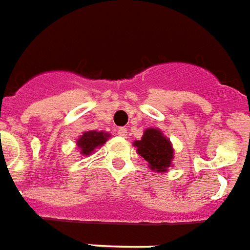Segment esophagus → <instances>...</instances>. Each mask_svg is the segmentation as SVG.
<instances>
[{
    "mask_svg": "<svg viewBox=\"0 0 250 250\" xmlns=\"http://www.w3.org/2000/svg\"><path fill=\"white\" fill-rule=\"evenodd\" d=\"M117 133H118V136H122V138H127V135H128V132H127V128H125V127L118 128Z\"/></svg>",
    "mask_w": 250,
    "mask_h": 250,
    "instance_id": "34e87169",
    "label": "esophagus"
}]
</instances>
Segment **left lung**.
Listing matches in <instances>:
<instances>
[{
  "label": "left lung",
  "mask_w": 250,
  "mask_h": 250,
  "mask_svg": "<svg viewBox=\"0 0 250 250\" xmlns=\"http://www.w3.org/2000/svg\"><path fill=\"white\" fill-rule=\"evenodd\" d=\"M133 146L138 148V153L148 161L149 167L156 171H167L173 160V148L170 142L164 136L161 131L148 128L142 140H136Z\"/></svg>",
  "instance_id": "left-lung-1"
}]
</instances>
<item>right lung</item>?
<instances>
[{
	"label": "right lung",
	"mask_w": 250,
	"mask_h": 250,
	"mask_svg": "<svg viewBox=\"0 0 250 250\" xmlns=\"http://www.w3.org/2000/svg\"><path fill=\"white\" fill-rule=\"evenodd\" d=\"M108 138V133L106 132H97V131H87L83 132V135L79 139L77 146L81 149L83 155H90L91 152L97 146H104Z\"/></svg>",
	"instance_id": "right-lung-1"
}]
</instances>
